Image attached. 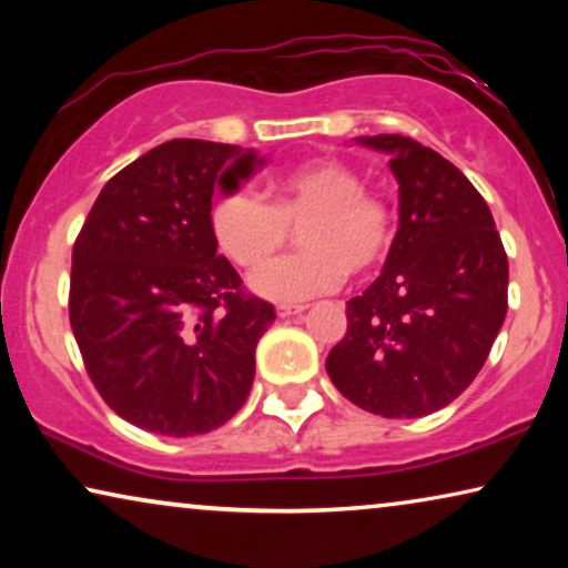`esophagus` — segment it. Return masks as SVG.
<instances>
[{
    "label": "esophagus",
    "instance_id": "34e87169",
    "mask_svg": "<svg viewBox=\"0 0 568 568\" xmlns=\"http://www.w3.org/2000/svg\"><path fill=\"white\" fill-rule=\"evenodd\" d=\"M307 305H276V315L278 317H290V315H297V313H305Z\"/></svg>",
    "mask_w": 568,
    "mask_h": 568
}]
</instances>
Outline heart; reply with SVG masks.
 Returning <instances> with one entry per match:
<instances>
[{
	"label": "heart",
	"instance_id": "heart-1",
	"mask_svg": "<svg viewBox=\"0 0 568 568\" xmlns=\"http://www.w3.org/2000/svg\"><path fill=\"white\" fill-rule=\"evenodd\" d=\"M297 229L303 251L272 264ZM212 232L237 268L261 271L253 290L268 300H305L383 266L398 232V212L385 193L364 185L344 160L307 162L276 183L274 199L227 191L212 206Z\"/></svg>",
	"mask_w": 568,
	"mask_h": 568
}]
</instances>
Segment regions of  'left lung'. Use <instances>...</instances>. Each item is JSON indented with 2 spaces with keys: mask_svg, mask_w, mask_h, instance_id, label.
<instances>
[{
  "mask_svg": "<svg viewBox=\"0 0 568 568\" xmlns=\"http://www.w3.org/2000/svg\"><path fill=\"white\" fill-rule=\"evenodd\" d=\"M362 144L390 154L400 227L383 274L346 302V336L325 369L354 406L418 418L484 367L507 317L509 261L491 209L453 162L400 134Z\"/></svg>",
  "mask_w": 568,
  "mask_h": 568,
  "instance_id": "1",
  "label": "left lung"
}]
</instances>
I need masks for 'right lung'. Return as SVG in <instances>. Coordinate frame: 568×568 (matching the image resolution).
I'll return each instance as SVG.
<instances>
[{
	"instance_id": "add662e5",
	"label": "right lung",
	"mask_w": 568,
	"mask_h": 568,
	"mask_svg": "<svg viewBox=\"0 0 568 568\" xmlns=\"http://www.w3.org/2000/svg\"><path fill=\"white\" fill-rule=\"evenodd\" d=\"M173 139L115 173L72 247L69 323L100 398L139 429L193 437L243 408L255 346L276 321L224 255L212 196L222 168L255 154ZM224 178V175H222Z\"/></svg>"
}]
</instances>
